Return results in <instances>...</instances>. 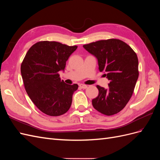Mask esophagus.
Here are the masks:
<instances>
[{"instance_id": "obj_1", "label": "esophagus", "mask_w": 160, "mask_h": 160, "mask_svg": "<svg viewBox=\"0 0 160 160\" xmlns=\"http://www.w3.org/2000/svg\"><path fill=\"white\" fill-rule=\"evenodd\" d=\"M79 87L81 88V89H86L88 88V85H84V84H80L79 85Z\"/></svg>"}]
</instances>
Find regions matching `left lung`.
Masks as SVG:
<instances>
[{
  "label": "left lung",
  "mask_w": 160,
  "mask_h": 160,
  "mask_svg": "<svg viewBox=\"0 0 160 160\" xmlns=\"http://www.w3.org/2000/svg\"><path fill=\"white\" fill-rule=\"evenodd\" d=\"M83 47L98 60L99 70L110 81L108 89L97 85L98 96L92 100L101 113L113 115L127 105L133 93L139 76L136 53L127 43L116 38L101 40Z\"/></svg>",
  "instance_id": "left-lung-1"
}]
</instances>
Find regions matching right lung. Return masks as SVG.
<instances>
[{
	"mask_svg": "<svg viewBox=\"0 0 160 160\" xmlns=\"http://www.w3.org/2000/svg\"><path fill=\"white\" fill-rule=\"evenodd\" d=\"M77 48L56 41H39L28 49L22 62L21 72L27 93L47 115H61L71 107L78 85L66 84L59 72L64 71L66 61Z\"/></svg>",
	"mask_w": 160,
	"mask_h": 160,
	"instance_id": "1",
	"label": "right lung"
}]
</instances>
